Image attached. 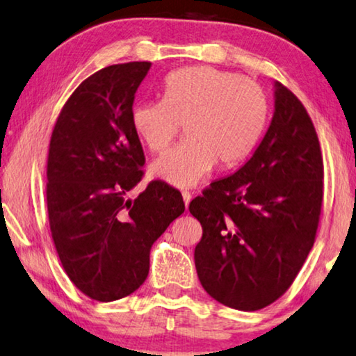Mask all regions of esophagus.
<instances>
[{
    "label": "esophagus",
    "mask_w": 356,
    "mask_h": 356,
    "mask_svg": "<svg viewBox=\"0 0 356 356\" xmlns=\"http://www.w3.org/2000/svg\"><path fill=\"white\" fill-rule=\"evenodd\" d=\"M182 198H184V202H185V207H188L190 201H191V195L188 193V191H184V193H182Z\"/></svg>",
    "instance_id": "obj_1"
}]
</instances>
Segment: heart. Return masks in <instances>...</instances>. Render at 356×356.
Here are the masks:
<instances>
[{
    "instance_id": "heart-1",
    "label": "heart",
    "mask_w": 356,
    "mask_h": 356,
    "mask_svg": "<svg viewBox=\"0 0 356 356\" xmlns=\"http://www.w3.org/2000/svg\"><path fill=\"white\" fill-rule=\"evenodd\" d=\"M163 99L131 107L129 118L147 150H165L185 125L188 143L152 163V179L179 188L233 168L250 154L266 122V97L255 81L212 66L180 67L163 82Z\"/></svg>"
}]
</instances>
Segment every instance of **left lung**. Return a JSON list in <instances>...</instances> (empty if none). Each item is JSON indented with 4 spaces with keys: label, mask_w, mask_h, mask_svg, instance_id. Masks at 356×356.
<instances>
[{
    "label": "left lung",
    "mask_w": 356,
    "mask_h": 356,
    "mask_svg": "<svg viewBox=\"0 0 356 356\" xmlns=\"http://www.w3.org/2000/svg\"><path fill=\"white\" fill-rule=\"evenodd\" d=\"M321 179L312 120L301 101L274 82V114L250 160L190 202L202 227L196 273L213 300L258 310L289 290L314 245Z\"/></svg>",
    "instance_id": "obj_1"
}]
</instances>
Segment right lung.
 <instances>
[{
    "label": "right lung",
    "mask_w": 356,
    "mask_h": 356,
    "mask_svg": "<svg viewBox=\"0 0 356 356\" xmlns=\"http://www.w3.org/2000/svg\"><path fill=\"white\" fill-rule=\"evenodd\" d=\"M149 61L112 65L86 79L55 123L47 211L56 253L83 295L111 302L147 279L152 244L182 216V195L161 180L136 200L144 150L129 112Z\"/></svg>",
    "instance_id": "add662e5"
}]
</instances>
